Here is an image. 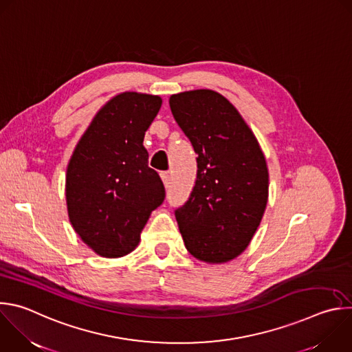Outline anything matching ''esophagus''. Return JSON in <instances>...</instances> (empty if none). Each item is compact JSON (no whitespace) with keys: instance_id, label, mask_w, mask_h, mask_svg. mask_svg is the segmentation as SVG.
<instances>
[{"instance_id":"obj_1","label":"esophagus","mask_w":352,"mask_h":352,"mask_svg":"<svg viewBox=\"0 0 352 352\" xmlns=\"http://www.w3.org/2000/svg\"><path fill=\"white\" fill-rule=\"evenodd\" d=\"M160 177H162V181H163L164 186L167 188V186H168V184H170V174H168L167 171H163V173L160 174Z\"/></svg>"}]
</instances>
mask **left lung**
<instances>
[{
  "instance_id": "left-lung-1",
  "label": "left lung",
  "mask_w": 352,
  "mask_h": 352,
  "mask_svg": "<svg viewBox=\"0 0 352 352\" xmlns=\"http://www.w3.org/2000/svg\"><path fill=\"white\" fill-rule=\"evenodd\" d=\"M170 107L197 153L193 190L175 210L185 248L207 264L232 261L250 245L268 203L265 156L238 109L221 94H174Z\"/></svg>"
}]
</instances>
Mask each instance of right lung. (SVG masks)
<instances>
[{"label": "right lung", "mask_w": 352, "mask_h": 352, "mask_svg": "<svg viewBox=\"0 0 352 352\" xmlns=\"http://www.w3.org/2000/svg\"><path fill=\"white\" fill-rule=\"evenodd\" d=\"M159 95L126 91L107 100L77 142L66 171L73 229L98 256L131 253L166 196L148 166L145 133L162 107Z\"/></svg>", "instance_id": "obj_1"}]
</instances>
